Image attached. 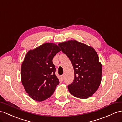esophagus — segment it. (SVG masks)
Wrapping results in <instances>:
<instances>
[{"label": "esophagus", "mask_w": 122, "mask_h": 122, "mask_svg": "<svg viewBox=\"0 0 122 122\" xmlns=\"http://www.w3.org/2000/svg\"><path fill=\"white\" fill-rule=\"evenodd\" d=\"M64 75H61V76H60V79H61V81H64Z\"/></svg>", "instance_id": "34e87169"}]
</instances>
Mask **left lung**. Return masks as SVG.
Returning <instances> with one entry per match:
<instances>
[{"instance_id":"obj_1","label":"left lung","mask_w":122,"mask_h":122,"mask_svg":"<svg viewBox=\"0 0 122 122\" xmlns=\"http://www.w3.org/2000/svg\"><path fill=\"white\" fill-rule=\"evenodd\" d=\"M58 46L69 58L74 69L73 81L68 86L70 93L81 99L92 96L98 88L102 76V65L95 50L76 40Z\"/></svg>"}]
</instances>
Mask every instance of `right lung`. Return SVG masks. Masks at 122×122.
I'll use <instances>...</instances> for the list:
<instances>
[{"instance_id": "obj_1", "label": "right lung", "mask_w": 122, "mask_h": 122, "mask_svg": "<svg viewBox=\"0 0 122 122\" xmlns=\"http://www.w3.org/2000/svg\"><path fill=\"white\" fill-rule=\"evenodd\" d=\"M61 49L52 43H46L28 51L22 64V83L32 99L42 102L54 93L59 83L52 60Z\"/></svg>"}]
</instances>
